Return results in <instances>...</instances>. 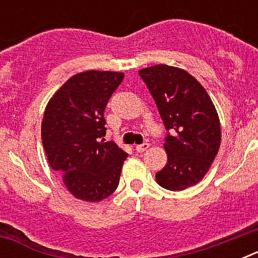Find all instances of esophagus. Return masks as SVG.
<instances>
[{
	"label": "esophagus",
	"instance_id": "esophagus-1",
	"mask_svg": "<svg viewBox=\"0 0 258 258\" xmlns=\"http://www.w3.org/2000/svg\"><path fill=\"white\" fill-rule=\"evenodd\" d=\"M149 147H150L149 143L145 142V143H142V145H138V146H137L136 150H137V151H138V152H145L146 150L149 149Z\"/></svg>",
	"mask_w": 258,
	"mask_h": 258
}]
</instances>
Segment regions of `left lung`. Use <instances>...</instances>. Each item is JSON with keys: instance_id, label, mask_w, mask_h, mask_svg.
<instances>
[{"instance_id": "left-lung-1", "label": "left lung", "mask_w": 258, "mask_h": 258, "mask_svg": "<svg viewBox=\"0 0 258 258\" xmlns=\"http://www.w3.org/2000/svg\"><path fill=\"white\" fill-rule=\"evenodd\" d=\"M166 129L168 161L156 181L182 191L197 184L211 168L221 143L217 111L206 89L186 71L166 64L140 71Z\"/></svg>"}]
</instances>
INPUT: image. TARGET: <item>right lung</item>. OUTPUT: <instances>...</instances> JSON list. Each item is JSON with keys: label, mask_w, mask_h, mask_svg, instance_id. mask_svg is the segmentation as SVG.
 <instances>
[{"label": "right lung", "mask_w": 258, "mask_h": 258, "mask_svg": "<svg viewBox=\"0 0 258 258\" xmlns=\"http://www.w3.org/2000/svg\"><path fill=\"white\" fill-rule=\"evenodd\" d=\"M121 72L86 71L67 80L45 109L41 138L47 161L72 195L101 202L117 188L127 154L104 141V109Z\"/></svg>", "instance_id": "obj_1"}]
</instances>
